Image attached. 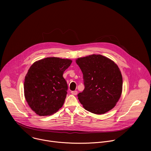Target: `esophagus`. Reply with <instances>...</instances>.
<instances>
[{"mask_svg": "<svg viewBox=\"0 0 151 151\" xmlns=\"http://www.w3.org/2000/svg\"><path fill=\"white\" fill-rule=\"evenodd\" d=\"M71 93H72L73 95H77L78 91H73L71 92Z\"/></svg>", "mask_w": 151, "mask_h": 151, "instance_id": "esophagus-1", "label": "esophagus"}]
</instances>
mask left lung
<instances>
[{
	"mask_svg": "<svg viewBox=\"0 0 151 151\" xmlns=\"http://www.w3.org/2000/svg\"><path fill=\"white\" fill-rule=\"evenodd\" d=\"M76 63L83 73L85 88L78 97L84 109L97 115L113 109L122 91V76L117 64L100 54L78 58Z\"/></svg>",
	"mask_w": 151,
	"mask_h": 151,
	"instance_id": "8db88e82",
	"label": "left lung"
}]
</instances>
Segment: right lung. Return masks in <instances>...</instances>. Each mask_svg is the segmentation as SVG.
Listing matches in <instances>:
<instances>
[{
  "instance_id": "add662e5",
  "label": "right lung",
  "mask_w": 151,
  "mask_h": 151,
  "mask_svg": "<svg viewBox=\"0 0 151 151\" xmlns=\"http://www.w3.org/2000/svg\"><path fill=\"white\" fill-rule=\"evenodd\" d=\"M72 62L68 58L47 57L30 66L24 79V97L37 115H50L63 106L68 88L63 75Z\"/></svg>"
}]
</instances>
